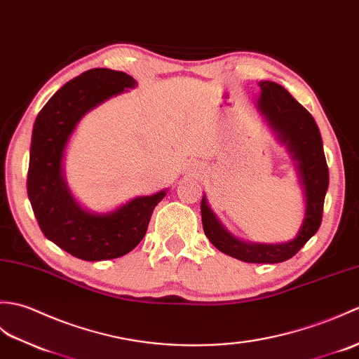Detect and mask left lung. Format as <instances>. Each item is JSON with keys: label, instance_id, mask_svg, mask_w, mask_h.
Returning a JSON list of instances; mask_svg holds the SVG:
<instances>
[{"label": "left lung", "instance_id": "1", "mask_svg": "<svg viewBox=\"0 0 359 359\" xmlns=\"http://www.w3.org/2000/svg\"><path fill=\"white\" fill-rule=\"evenodd\" d=\"M258 86L261 87L257 101L258 112L275 133L278 142L287 149L304 190L306 213L302 224L290 241L276 244L244 241L222 226L205 195L201 200V218L205 236L222 253L253 264H275L290 259L320 229L329 187V167L313 116L283 86L272 81H259Z\"/></svg>", "mask_w": 359, "mask_h": 359}]
</instances>
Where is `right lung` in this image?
<instances>
[{
	"instance_id": "obj_1",
	"label": "right lung",
	"mask_w": 359,
	"mask_h": 359,
	"mask_svg": "<svg viewBox=\"0 0 359 359\" xmlns=\"http://www.w3.org/2000/svg\"><path fill=\"white\" fill-rule=\"evenodd\" d=\"M137 81L112 69H92L70 79L38 114L32 132L27 195L47 240L84 261L119 258L137 247L167 189L137 196L107 213L84 209L72 195L65 154L78 123L109 98L135 89Z\"/></svg>"
}]
</instances>
